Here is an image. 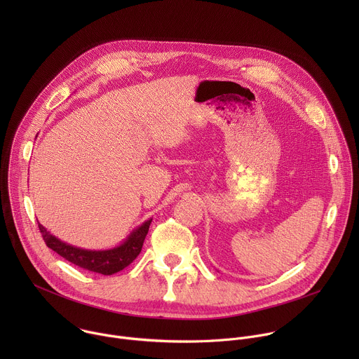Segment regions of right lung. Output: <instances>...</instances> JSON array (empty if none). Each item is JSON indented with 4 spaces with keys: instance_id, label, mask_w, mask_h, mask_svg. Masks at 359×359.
<instances>
[{
    "instance_id": "add662e5",
    "label": "right lung",
    "mask_w": 359,
    "mask_h": 359,
    "mask_svg": "<svg viewBox=\"0 0 359 359\" xmlns=\"http://www.w3.org/2000/svg\"><path fill=\"white\" fill-rule=\"evenodd\" d=\"M150 223L151 219L146 220L142 226L135 229L121 245L114 247L111 250H85L74 247L50 234L42 224L38 223V227L45 244L50 250L58 252L65 260L88 271L99 273L104 276H112L115 273L122 271L137 257L142 250L144 237L149 231Z\"/></svg>"
}]
</instances>
